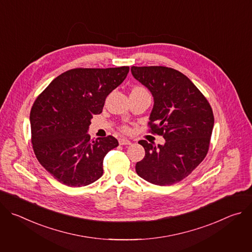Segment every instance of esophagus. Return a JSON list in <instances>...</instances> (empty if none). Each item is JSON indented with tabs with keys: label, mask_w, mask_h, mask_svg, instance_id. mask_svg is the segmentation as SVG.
<instances>
[{
	"label": "esophagus",
	"mask_w": 252,
	"mask_h": 252,
	"mask_svg": "<svg viewBox=\"0 0 252 252\" xmlns=\"http://www.w3.org/2000/svg\"><path fill=\"white\" fill-rule=\"evenodd\" d=\"M119 142H120L121 146H128V145H130V143H131L130 140H128L126 138H120Z\"/></svg>",
	"instance_id": "obj_1"
}]
</instances>
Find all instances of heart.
<instances>
[{"mask_svg": "<svg viewBox=\"0 0 252 252\" xmlns=\"http://www.w3.org/2000/svg\"><path fill=\"white\" fill-rule=\"evenodd\" d=\"M133 90H139V91H140V90H143V89H142V88H139V87H136V88H134ZM123 129L126 131V130H128V127H127V126H124Z\"/></svg>", "mask_w": 252, "mask_h": 252, "instance_id": "obj_1", "label": "heart"}]
</instances>
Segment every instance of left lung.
<instances>
[{"mask_svg": "<svg viewBox=\"0 0 252 252\" xmlns=\"http://www.w3.org/2000/svg\"><path fill=\"white\" fill-rule=\"evenodd\" d=\"M130 70L154 96L150 130L165 139L158 147L138 141L146 156L136 162L135 171L151 184L171 186L190 174L206 157L214 125L212 109L181 71L161 65L131 66Z\"/></svg>", "mask_w": 252, "mask_h": 252, "instance_id": "1", "label": "left lung"}]
</instances>
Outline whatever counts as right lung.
Instances as JSON below:
<instances>
[{
	"mask_svg": "<svg viewBox=\"0 0 252 252\" xmlns=\"http://www.w3.org/2000/svg\"><path fill=\"white\" fill-rule=\"evenodd\" d=\"M128 66L73 68L57 77L34 100L31 114L33 153L57 181L80 188L102 175L105 155L119 146L112 135L87 133L106 96L126 78Z\"/></svg>",
	"mask_w": 252,
	"mask_h": 252,
	"instance_id": "right-lung-1",
	"label": "right lung"
}]
</instances>
